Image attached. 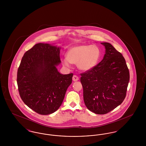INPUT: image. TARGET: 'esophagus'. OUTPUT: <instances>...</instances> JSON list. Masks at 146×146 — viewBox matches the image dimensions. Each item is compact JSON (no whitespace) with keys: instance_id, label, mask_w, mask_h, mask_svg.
I'll list each match as a JSON object with an SVG mask.
<instances>
[{"instance_id":"1","label":"esophagus","mask_w":146,"mask_h":146,"mask_svg":"<svg viewBox=\"0 0 146 146\" xmlns=\"http://www.w3.org/2000/svg\"><path fill=\"white\" fill-rule=\"evenodd\" d=\"M72 79H73V80L74 82H76V81H78L79 80V77L76 76V75H74L73 76V78H72Z\"/></svg>"}]
</instances>
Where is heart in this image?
<instances>
[{
    "instance_id": "1",
    "label": "heart",
    "mask_w": 146,
    "mask_h": 146,
    "mask_svg": "<svg viewBox=\"0 0 146 146\" xmlns=\"http://www.w3.org/2000/svg\"><path fill=\"white\" fill-rule=\"evenodd\" d=\"M100 55V50L96 45H76L68 50L63 63L66 67L70 66V63L76 64L79 70L88 71L97 65Z\"/></svg>"
}]
</instances>
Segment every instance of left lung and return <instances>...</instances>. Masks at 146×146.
Returning <instances> with one entry per match:
<instances>
[{"label":"left lung","mask_w":146,"mask_h":146,"mask_svg":"<svg viewBox=\"0 0 146 146\" xmlns=\"http://www.w3.org/2000/svg\"><path fill=\"white\" fill-rule=\"evenodd\" d=\"M103 60L92 70L80 74L84 103L89 110L104 114L124 100L130 73L123 55L109 42Z\"/></svg>","instance_id":"8db88e82"}]
</instances>
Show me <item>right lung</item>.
I'll use <instances>...</instances> for the list:
<instances>
[{
	"mask_svg": "<svg viewBox=\"0 0 146 146\" xmlns=\"http://www.w3.org/2000/svg\"><path fill=\"white\" fill-rule=\"evenodd\" d=\"M60 49L38 43L27 51L17 70L20 96L29 108L41 115L57 111L62 103L73 73L61 74L56 66L61 63Z\"/></svg>",
	"mask_w": 146,
	"mask_h": 146,
	"instance_id": "obj_1",
	"label": "right lung"
}]
</instances>
